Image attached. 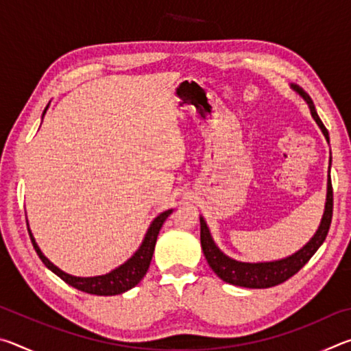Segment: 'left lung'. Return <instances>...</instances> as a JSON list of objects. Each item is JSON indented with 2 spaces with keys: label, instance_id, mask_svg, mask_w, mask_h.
Here are the masks:
<instances>
[{
  "label": "left lung",
  "instance_id": "1",
  "mask_svg": "<svg viewBox=\"0 0 351 351\" xmlns=\"http://www.w3.org/2000/svg\"><path fill=\"white\" fill-rule=\"evenodd\" d=\"M293 88L306 100L308 105H310L311 116L314 117V121L317 122L320 130H322L326 141H328L330 139L328 132H326L325 125L322 123V121H320V117L317 116L311 97L297 85H293ZM331 218H332V186H331V178L328 175V192H326V204H325L322 223H320L317 232L314 234L310 243H306V246L302 247L300 251H297L294 255H289V257L278 261H269V263H241V261L229 258L228 255H224L215 246V243H213L209 229H207L206 221L203 218H199L201 247H203L204 257L212 268V271L226 283L235 285V287H245V288H271V287H276V285L287 282L289 277H293L302 268H304V266L308 263V260L313 257L314 252H316L320 247V245L325 241L326 234H328L330 230Z\"/></svg>",
  "mask_w": 351,
  "mask_h": 351
}]
</instances>
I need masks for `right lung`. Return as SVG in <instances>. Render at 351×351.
<instances>
[{
    "label": "right lung",
    "instance_id": "right-lung-1",
    "mask_svg": "<svg viewBox=\"0 0 351 351\" xmlns=\"http://www.w3.org/2000/svg\"><path fill=\"white\" fill-rule=\"evenodd\" d=\"M170 213H171V210H165L162 213H159V215L153 219V223L150 224V228H148V230H147L144 241H142L141 247L136 251V254L132 258L125 261L123 265L119 266V268H116L114 271H111L110 274L99 276V277L82 278V277H73L69 274H64L63 271H60L57 266L52 265L51 261L47 260L43 254H41L40 247L37 246V243H35L34 237L31 234V230L27 229V232H29V237H31L34 249H35V252L38 254L40 260L43 261L46 268H49L52 272H54V274L60 277L63 282H66L68 285H71V287H74L75 289L83 291V293H88V294L114 295V294H122V293H125V291L132 289L142 280V278H144L148 266H150L158 234Z\"/></svg>",
    "mask_w": 351,
    "mask_h": 351
}]
</instances>
